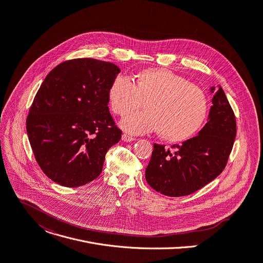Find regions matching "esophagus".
<instances>
[{"mask_svg":"<svg viewBox=\"0 0 263 263\" xmlns=\"http://www.w3.org/2000/svg\"><path fill=\"white\" fill-rule=\"evenodd\" d=\"M122 139L124 140V141H133V140H136V138L135 137H132V136H130V135H128V134H123V136H122Z\"/></svg>","mask_w":263,"mask_h":263,"instance_id":"1","label":"esophagus"}]
</instances>
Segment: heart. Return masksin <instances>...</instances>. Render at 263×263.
I'll return each instance as SVG.
<instances>
[{
  "label": "heart",
  "mask_w": 263,
  "mask_h": 263,
  "mask_svg": "<svg viewBox=\"0 0 263 263\" xmlns=\"http://www.w3.org/2000/svg\"><path fill=\"white\" fill-rule=\"evenodd\" d=\"M112 112L121 117L145 104L146 112L123 119L122 128L132 134L157 131L168 141L195 135L205 124L209 101L204 92L184 78L166 69L152 68L136 74L135 82L118 76L108 89Z\"/></svg>",
  "instance_id": "heart-1"
}]
</instances>
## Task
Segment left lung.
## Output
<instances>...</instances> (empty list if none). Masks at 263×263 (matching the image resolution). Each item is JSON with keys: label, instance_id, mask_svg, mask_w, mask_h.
<instances>
[{"label": "left lung", "instance_id": "1", "mask_svg": "<svg viewBox=\"0 0 263 263\" xmlns=\"http://www.w3.org/2000/svg\"><path fill=\"white\" fill-rule=\"evenodd\" d=\"M209 122L199 134L165 149L154 144L146 180L157 192L180 197L192 194L226 168L236 137V117L222 88H211Z\"/></svg>", "mask_w": 263, "mask_h": 263}]
</instances>
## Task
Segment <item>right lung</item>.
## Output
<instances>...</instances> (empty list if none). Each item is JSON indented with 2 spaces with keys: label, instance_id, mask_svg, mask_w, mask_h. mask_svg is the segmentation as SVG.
I'll return each instance as SVG.
<instances>
[{
  "label": "right lung",
  "instance_id": "obj_1",
  "mask_svg": "<svg viewBox=\"0 0 263 263\" xmlns=\"http://www.w3.org/2000/svg\"><path fill=\"white\" fill-rule=\"evenodd\" d=\"M119 72L109 62L74 59L41 85L26 129L35 160L54 182L76 187L102 173L106 153L122 138L108 108V89Z\"/></svg>",
  "mask_w": 263,
  "mask_h": 263
}]
</instances>
